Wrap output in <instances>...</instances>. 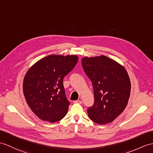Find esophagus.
<instances>
[{"instance_id":"esophagus-1","label":"esophagus","mask_w":153,"mask_h":153,"mask_svg":"<svg viewBox=\"0 0 153 153\" xmlns=\"http://www.w3.org/2000/svg\"><path fill=\"white\" fill-rule=\"evenodd\" d=\"M73 102L75 103V104H82V100H74Z\"/></svg>"}]
</instances>
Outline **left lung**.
I'll return each instance as SVG.
<instances>
[{"label": "left lung", "instance_id": "8db88e82", "mask_svg": "<svg viewBox=\"0 0 153 153\" xmlns=\"http://www.w3.org/2000/svg\"><path fill=\"white\" fill-rule=\"evenodd\" d=\"M82 65L94 91V105L88 108V116L97 124L110 123L128 104L131 84L127 71L114 59L103 55L84 57Z\"/></svg>", "mask_w": 153, "mask_h": 153}]
</instances>
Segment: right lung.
I'll use <instances>...</instances> for the list:
<instances>
[{"mask_svg":"<svg viewBox=\"0 0 153 153\" xmlns=\"http://www.w3.org/2000/svg\"><path fill=\"white\" fill-rule=\"evenodd\" d=\"M78 59L76 55L51 54L28 69L23 80V94L30 108L40 120L55 123L68 113L70 103L63 80Z\"/></svg>","mask_w":153,"mask_h":153,"instance_id":"1","label":"right lung"}]
</instances>
